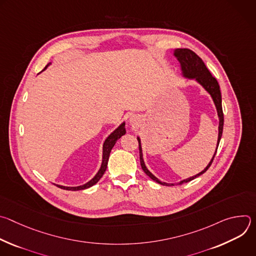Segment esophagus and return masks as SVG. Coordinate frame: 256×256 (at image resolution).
<instances>
[{"mask_svg":"<svg viewBox=\"0 0 256 256\" xmlns=\"http://www.w3.org/2000/svg\"><path fill=\"white\" fill-rule=\"evenodd\" d=\"M130 122L132 126L138 124V116H130Z\"/></svg>","mask_w":256,"mask_h":256,"instance_id":"esophagus-1","label":"esophagus"}]
</instances>
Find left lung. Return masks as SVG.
<instances>
[{
    "mask_svg": "<svg viewBox=\"0 0 256 256\" xmlns=\"http://www.w3.org/2000/svg\"><path fill=\"white\" fill-rule=\"evenodd\" d=\"M174 54L177 58V60L180 62L181 70H182V72H184V76L186 78L196 79L210 94V96L214 102L218 116V120H220V124H218V142H220V140L222 138L223 126H224V114H223V108H222V95H221V91H220V85H218L216 79L212 76L210 70H208L204 62H202V60L194 52H192L188 48H177L175 50ZM138 150H140V166H142V169L144 170V172L147 174L151 179H153L154 181L158 182V184H160L162 186H174V184H166V182L160 181L147 169V167H146L144 160H142V148H140V140L138 138ZM218 147L216 149V153ZM216 153L214 154L212 159L210 160L208 165L204 168V170H202L200 173H198L190 178L180 181L178 184H186V182L192 181L194 178L202 175V173H204L212 165L214 158L216 156Z\"/></svg>",
    "mask_w": 256,
    "mask_h": 256,
    "instance_id": "8db88e82",
    "label": "left lung"
}]
</instances>
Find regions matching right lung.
I'll return each instance as SVG.
<instances>
[{
	"label": "right lung",
	"mask_w": 256,
	"mask_h": 256,
	"mask_svg": "<svg viewBox=\"0 0 256 256\" xmlns=\"http://www.w3.org/2000/svg\"><path fill=\"white\" fill-rule=\"evenodd\" d=\"M46 66L44 68H46ZM126 134V128H124V122L110 136H109L103 144V159H102V164H101V168L99 169L98 173L95 175V177L93 179H91L89 182H87L86 184L81 186H77V188H66V186H56L60 188L66 190H86L89 188L90 186H94L95 184L99 181V179L102 177V175L104 174L106 168H107V162H108V158H109V154L112 152V149L114 148V146L116 144V140Z\"/></svg>",
	"instance_id": "1"
}]
</instances>
